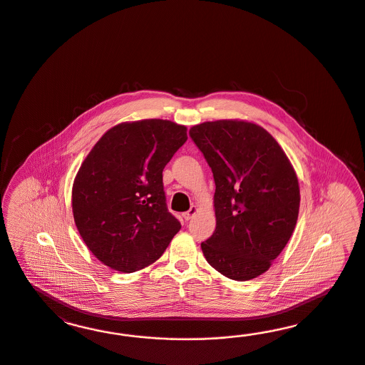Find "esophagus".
Returning a JSON list of instances; mask_svg holds the SVG:
<instances>
[{
    "label": "esophagus",
    "instance_id": "esophagus-1",
    "mask_svg": "<svg viewBox=\"0 0 365 365\" xmlns=\"http://www.w3.org/2000/svg\"><path fill=\"white\" fill-rule=\"evenodd\" d=\"M195 212H197V207H195V206H191V209L183 214V218H185L186 221H190V220L195 215Z\"/></svg>",
    "mask_w": 365,
    "mask_h": 365
}]
</instances>
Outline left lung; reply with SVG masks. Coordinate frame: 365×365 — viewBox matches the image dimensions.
<instances>
[{
  "label": "left lung",
  "instance_id": "8db88e82",
  "mask_svg": "<svg viewBox=\"0 0 365 365\" xmlns=\"http://www.w3.org/2000/svg\"><path fill=\"white\" fill-rule=\"evenodd\" d=\"M212 171L217 226L200 243L206 261L230 279L261 276L287 246L299 209V179L261 125L217 120L190 130Z\"/></svg>",
  "mask_w": 365,
  "mask_h": 365
}]
</instances>
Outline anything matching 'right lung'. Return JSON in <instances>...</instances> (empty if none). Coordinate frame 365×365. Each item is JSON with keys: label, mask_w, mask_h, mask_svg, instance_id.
<instances>
[{"label": "right lung", "mask_w": 365, "mask_h": 365, "mask_svg": "<svg viewBox=\"0 0 365 365\" xmlns=\"http://www.w3.org/2000/svg\"><path fill=\"white\" fill-rule=\"evenodd\" d=\"M187 128L162 119L122 123L100 138L72 188L83 241L104 265L133 273L165 253L180 230L167 209L163 168L187 140Z\"/></svg>", "instance_id": "add662e5"}]
</instances>
